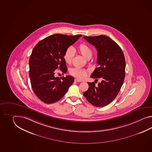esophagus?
Returning <instances> with one entry per match:
<instances>
[{"label": "esophagus", "instance_id": "1", "mask_svg": "<svg viewBox=\"0 0 152 152\" xmlns=\"http://www.w3.org/2000/svg\"><path fill=\"white\" fill-rule=\"evenodd\" d=\"M75 81L76 82H81V81L80 80H78V79L76 78V79H75Z\"/></svg>", "mask_w": 152, "mask_h": 152}]
</instances>
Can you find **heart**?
Listing matches in <instances>:
<instances>
[{
	"label": "heart",
	"instance_id": "1",
	"mask_svg": "<svg viewBox=\"0 0 152 152\" xmlns=\"http://www.w3.org/2000/svg\"><path fill=\"white\" fill-rule=\"evenodd\" d=\"M78 50L79 53L87 59H89L92 56L93 50L92 48L88 45L85 43H81L78 47ZM75 51L74 48L69 47L66 49L64 54V59L67 64H71L75 56ZM88 71L81 68L74 67L71 69L70 73L71 75L80 80H82L86 77Z\"/></svg>",
	"mask_w": 152,
	"mask_h": 152
}]
</instances>
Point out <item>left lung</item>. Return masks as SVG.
Wrapping results in <instances>:
<instances>
[{
    "label": "left lung",
    "instance_id": "1",
    "mask_svg": "<svg viewBox=\"0 0 152 152\" xmlns=\"http://www.w3.org/2000/svg\"><path fill=\"white\" fill-rule=\"evenodd\" d=\"M83 38L94 45L98 52V67L91 77L96 78L95 81L102 79L98 86L94 82H88L89 87L83 96L93 105L102 107L114 100L122 87L125 76V56L122 49L110 37L100 35Z\"/></svg>",
    "mask_w": 152,
    "mask_h": 152
}]
</instances>
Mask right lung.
<instances>
[{
    "mask_svg": "<svg viewBox=\"0 0 152 152\" xmlns=\"http://www.w3.org/2000/svg\"><path fill=\"white\" fill-rule=\"evenodd\" d=\"M81 34L66 36L54 34L39 41L35 45L29 60V75L36 96L45 103L56 102L63 98L74 78L55 77L56 69L67 71L63 56L66 49L74 44Z\"/></svg>",
    "mask_w": 152,
    "mask_h": 152,
    "instance_id": "obj_1",
    "label": "right lung"
}]
</instances>
